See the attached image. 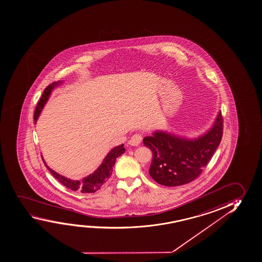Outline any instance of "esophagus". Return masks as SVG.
<instances>
[{"label": "esophagus", "mask_w": 262, "mask_h": 262, "mask_svg": "<svg viewBox=\"0 0 262 262\" xmlns=\"http://www.w3.org/2000/svg\"><path fill=\"white\" fill-rule=\"evenodd\" d=\"M141 141H142V136H141L140 134H135V135L132 136V137L130 138V140L128 141V144L130 145L137 146V145L140 144Z\"/></svg>", "instance_id": "1"}]
</instances>
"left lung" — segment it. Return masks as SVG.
<instances>
[{
    "label": "left lung",
    "mask_w": 262,
    "mask_h": 262,
    "mask_svg": "<svg viewBox=\"0 0 262 262\" xmlns=\"http://www.w3.org/2000/svg\"><path fill=\"white\" fill-rule=\"evenodd\" d=\"M223 122L220 111L211 128L192 139L164 131L145 137L143 143L152 152L149 174L164 186L191 183L201 174L218 148L223 137Z\"/></svg>",
    "instance_id": "8db88e82"
}]
</instances>
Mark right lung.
<instances>
[{"label":"right lung","mask_w":262,"mask_h":262,"mask_svg":"<svg viewBox=\"0 0 262 262\" xmlns=\"http://www.w3.org/2000/svg\"><path fill=\"white\" fill-rule=\"evenodd\" d=\"M61 83H62V81L53 82L51 85H49L43 91L42 96L39 99V103L36 106L35 112H34V122L35 123L38 120V117H39V114L42 110L43 106L46 104V102L50 98L51 91L54 90L56 86L60 85ZM124 152H125L124 145H117L116 147H114L106 155V157L102 162V164L99 165V167L93 173L86 176L82 180H71L60 176L59 173L55 172L51 168L49 167L43 158L42 161L48 170L51 172V174L54 176L55 178L58 180L59 183L63 184L64 186L71 189L72 191H78V192L92 193V192H95V191L99 190L102 187V185L105 184L107 180L110 179L111 173L113 172L114 165H115L117 157H120Z\"/></svg>","instance_id":"1"}]
</instances>
